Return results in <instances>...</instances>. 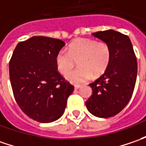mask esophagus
<instances>
[{
	"label": "esophagus",
	"instance_id": "1",
	"mask_svg": "<svg viewBox=\"0 0 146 146\" xmlns=\"http://www.w3.org/2000/svg\"><path fill=\"white\" fill-rule=\"evenodd\" d=\"M81 88V85L80 84H76L75 85V89H79V88Z\"/></svg>",
	"mask_w": 146,
	"mask_h": 146
}]
</instances>
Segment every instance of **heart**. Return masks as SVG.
<instances>
[{"label": "heart", "mask_w": 146, "mask_h": 146, "mask_svg": "<svg viewBox=\"0 0 146 146\" xmlns=\"http://www.w3.org/2000/svg\"><path fill=\"white\" fill-rule=\"evenodd\" d=\"M111 59L110 48L104 41L92 39H80L71 43L68 51L61 49L55 58L59 72L65 74L74 66L78 60L80 68L68 72L66 79L73 84H81L103 75Z\"/></svg>", "instance_id": "b5f03b06"}]
</instances>
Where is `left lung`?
Here are the masks:
<instances>
[{"instance_id": "1", "label": "left lung", "mask_w": 146, "mask_h": 146, "mask_svg": "<svg viewBox=\"0 0 146 146\" xmlns=\"http://www.w3.org/2000/svg\"><path fill=\"white\" fill-rule=\"evenodd\" d=\"M93 36L108 44L111 59L106 72L89 84L93 93L85 104L94 116L109 118L119 113L132 98L137 62L127 36L114 30L94 32Z\"/></svg>"}]
</instances>
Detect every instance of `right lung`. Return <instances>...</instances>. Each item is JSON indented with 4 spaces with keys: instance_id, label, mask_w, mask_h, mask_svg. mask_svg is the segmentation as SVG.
<instances>
[{
    "instance_id": "1",
    "label": "right lung",
    "mask_w": 146,
    "mask_h": 146,
    "mask_svg": "<svg viewBox=\"0 0 146 146\" xmlns=\"http://www.w3.org/2000/svg\"><path fill=\"white\" fill-rule=\"evenodd\" d=\"M65 43L50 37L32 36L19 42L9 61V79L20 109L40 123L63 115L74 86L59 74L55 58Z\"/></svg>"
}]
</instances>
